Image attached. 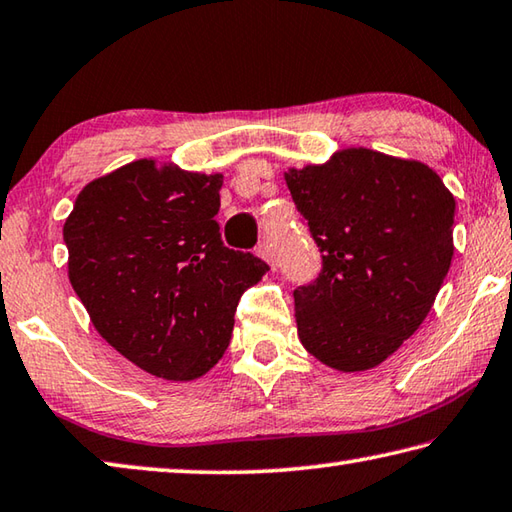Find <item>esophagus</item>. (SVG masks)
<instances>
[{
  "label": "esophagus",
  "mask_w": 512,
  "mask_h": 512,
  "mask_svg": "<svg viewBox=\"0 0 512 512\" xmlns=\"http://www.w3.org/2000/svg\"><path fill=\"white\" fill-rule=\"evenodd\" d=\"M257 257H262L264 262L271 266V268H275V259H273V250H271V246L268 244H259L257 246Z\"/></svg>",
  "instance_id": "1"
}]
</instances>
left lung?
Wrapping results in <instances>:
<instances>
[{
    "instance_id": "obj_1",
    "label": "left lung",
    "mask_w": 512,
    "mask_h": 512,
    "mask_svg": "<svg viewBox=\"0 0 512 512\" xmlns=\"http://www.w3.org/2000/svg\"><path fill=\"white\" fill-rule=\"evenodd\" d=\"M284 181L322 253L295 288L297 338L322 365L367 371L430 313L454 255V197L430 165L367 147L288 167Z\"/></svg>"
}]
</instances>
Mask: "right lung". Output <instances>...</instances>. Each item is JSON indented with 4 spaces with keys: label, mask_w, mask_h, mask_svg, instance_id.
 <instances>
[{
    "label": "right lung",
    "mask_w": 512,
    "mask_h": 512,
    "mask_svg": "<svg viewBox=\"0 0 512 512\" xmlns=\"http://www.w3.org/2000/svg\"><path fill=\"white\" fill-rule=\"evenodd\" d=\"M224 174L138 159L80 190L62 237L69 282L96 331L147 374L201 378L228 349L241 293L266 275L224 246Z\"/></svg>",
    "instance_id": "obj_1"
}]
</instances>
